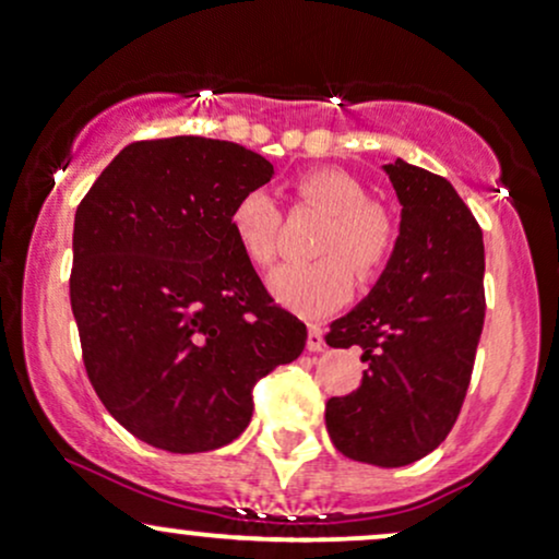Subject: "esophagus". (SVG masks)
Listing matches in <instances>:
<instances>
[{"instance_id": "obj_1", "label": "esophagus", "mask_w": 559, "mask_h": 559, "mask_svg": "<svg viewBox=\"0 0 559 559\" xmlns=\"http://www.w3.org/2000/svg\"><path fill=\"white\" fill-rule=\"evenodd\" d=\"M306 347L311 349V353H321V349L326 347V342H323V332H321L319 323H311V326H308V342H306Z\"/></svg>"}]
</instances>
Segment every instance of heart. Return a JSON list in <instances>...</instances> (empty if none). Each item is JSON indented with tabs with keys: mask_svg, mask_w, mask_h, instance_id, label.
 <instances>
[{
	"mask_svg": "<svg viewBox=\"0 0 559 559\" xmlns=\"http://www.w3.org/2000/svg\"><path fill=\"white\" fill-rule=\"evenodd\" d=\"M293 189L300 204L329 212L316 243L321 259L277 266L266 277V287L287 311L321 319L347 302L355 287V272L362 280H373L389 264L399 240V225L389 206L368 199L362 181L347 170H306L295 178ZM230 227L253 264H272L280 248L282 210L266 189H251L238 197L230 212Z\"/></svg>",
	"mask_w": 559,
	"mask_h": 559,
	"instance_id": "obj_1",
	"label": "heart"
}]
</instances>
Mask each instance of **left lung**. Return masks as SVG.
<instances>
[{
    "instance_id": "left-lung-1",
    "label": "left lung",
    "mask_w": 559,
    "mask_h": 559,
    "mask_svg": "<svg viewBox=\"0 0 559 559\" xmlns=\"http://www.w3.org/2000/svg\"><path fill=\"white\" fill-rule=\"evenodd\" d=\"M402 204L399 240L368 298L332 321L329 347H362V381L326 402L336 451L406 466L443 443L472 381L485 326V243L443 176L383 165Z\"/></svg>"
}]
</instances>
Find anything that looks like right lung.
Masks as SVG:
<instances>
[{"label":"right lung","instance_id":"1","mask_svg":"<svg viewBox=\"0 0 559 559\" xmlns=\"http://www.w3.org/2000/svg\"><path fill=\"white\" fill-rule=\"evenodd\" d=\"M274 168L206 136L132 142L78 206L69 300L95 394L170 453L227 445L253 385L306 347V323L261 285L230 212Z\"/></svg>","mask_w":559,"mask_h":559}]
</instances>
